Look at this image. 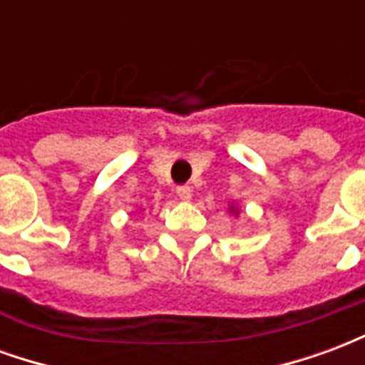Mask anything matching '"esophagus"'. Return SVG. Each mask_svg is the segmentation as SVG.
I'll list each match as a JSON object with an SVG mask.
<instances>
[{
    "label": "esophagus",
    "instance_id": "34e87169",
    "mask_svg": "<svg viewBox=\"0 0 365 365\" xmlns=\"http://www.w3.org/2000/svg\"><path fill=\"white\" fill-rule=\"evenodd\" d=\"M175 193H178V197L183 199V201L191 199V187H190V185H178V187H175Z\"/></svg>",
    "mask_w": 365,
    "mask_h": 365
}]
</instances>
